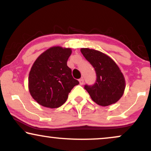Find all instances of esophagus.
I'll use <instances>...</instances> for the list:
<instances>
[{"label": "esophagus", "mask_w": 151, "mask_h": 151, "mask_svg": "<svg viewBox=\"0 0 151 151\" xmlns=\"http://www.w3.org/2000/svg\"><path fill=\"white\" fill-rule=\"evenodd\" d=\"M79 82H80V84H81V85H82V84H84V78H81L80 79H79Z\"/></svg>", "instance_id": "34e87169"}]
</instances>
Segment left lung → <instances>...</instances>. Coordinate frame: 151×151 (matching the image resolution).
Returning a JSON list of instances; mask_svg holds the SVG:
<instances>
[{
	"instance_id": "left-lung-1",
	"label": "left lung",
	"mask_w": 151,
	"mask_h": 151,
	"mask_svg": "<svg viewBox=\"0 0 151 151\" xmlns=\"http://www.w3.org/2000/svg\"><path fill=\"white\" fill-rule=\"evenodd\" d=\"M84 57L95 69L97 79L92 86L86 85L91 98L102 106L115 104L123 96L126 83L123 73L118 66L109 55L101 51L82 48Z\"/></svg>"
}]
</instances>
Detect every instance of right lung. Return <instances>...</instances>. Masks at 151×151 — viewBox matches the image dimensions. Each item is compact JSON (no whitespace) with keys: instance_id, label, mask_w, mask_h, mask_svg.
Wrapping results in <instances>:
<instances>
[{"instance_id":"right-lung-1","label":"right lung","mask_w":151,"mask_h":151,"mask_svg":"<svg viewBox=\"0 0 151 151\" xmlns=\"http://www.w3.org/2000/svg\"><path fill=\"white\" fill-rule=\"evenodd\" d=\"M71 52L70 48L51 47L33 64L29 74V91L39 104L58 108L67 101L72 88L79 84L67 64Z\"/></svg>"}]
</instances>
